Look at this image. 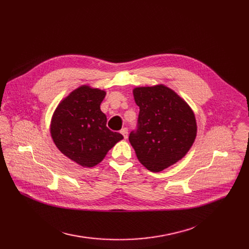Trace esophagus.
Returning <instances> with one entry per match:
<instances>
[{
    "label": "esophagus",
    "instance_id": "1",
    "mask_svg": "<svg viewBox=\"0 0 249 249\" xmlns=\"http://www.w3.org/2000/svg\"><path fill=\"white\" fill-rule=\"evenodd\" d=\"M120 133L123 135V137L126 139L128 137V129L127 128H122Z\"/></svg>",
    "mask_w": 249,
    "mask_h": 249
}]
</instances>
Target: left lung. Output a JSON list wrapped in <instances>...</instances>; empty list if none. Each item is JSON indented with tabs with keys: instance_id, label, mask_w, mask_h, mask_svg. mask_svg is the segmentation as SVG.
I'll return each instance as SVG.
<instances>
[{
	"instance_id": "obj_1",
	"label": "left lung",
	"mask_w": 249,
	"mask_h": 249,
	"mask_svg": "<svg viewBox=\"0 0 249 249\" xmlns=\"http://www.w3.org/2000/svg\"><path fill=\"white\" fill-rule=\"evenodd\" d=\"M139 107L136 129L129 141L137 159L150 172L158 173L181 160L197 134L195 115L189 105L162 85L136 88Z\"/></svg>"
}]
</instances>
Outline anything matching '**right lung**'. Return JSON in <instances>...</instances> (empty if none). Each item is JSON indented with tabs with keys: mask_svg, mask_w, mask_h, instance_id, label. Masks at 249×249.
<instances>
[{
	"mask_svg": "<svg viewBox=\"0 0 249 249\" xmlns=\"http://www.w3.org/2000/svg\"><path fill=\"white\" fill-rule=\"evenodd\" d=\"M105 96L104 90L83 86L58 105L52 117L50 132L55 145L82 166H95L123 139L107 127V117L100 109Z\"/></svg>",
	"mask_w": 249,
	"mask_h": 249,
	"instance_id": "add662e5",
	"label": "right lung"
}]
</instances>
